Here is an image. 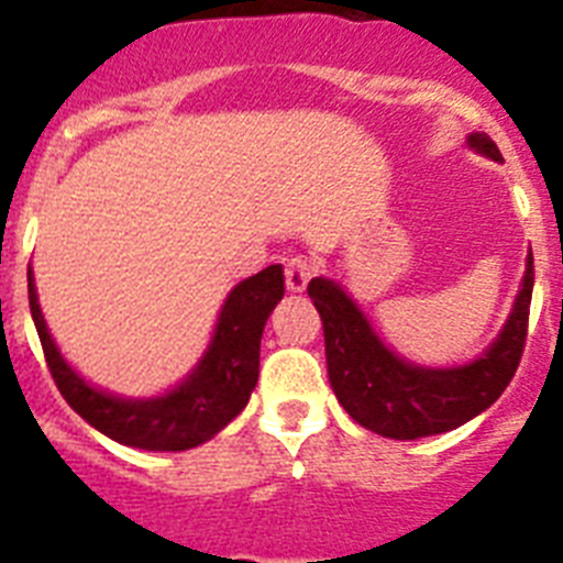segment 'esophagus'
I'll return each instance as SVG.
<instances>
[{"label":"esophagus","instance_id":"1","mask_svg":"<svg viewBox=\"0 0 563 563\" xmlns=\"http://www.w3.org/2000/svg\"><path fill=\"white\" fill-rule=\"evenodd\" d=\"M316 273V262L307 256H290L285 262V285L290 292H301Z\"/></svg>","mask_w":563,"mask_h":563}]
</instances>
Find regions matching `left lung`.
Masks as SVG:
<instances>
[{
	"label": "left lung",
	"instance_id": "left-lung-1",
	"mask_svg": "<svg viewBox=\"0 0 563 563\" xmlns=\"http://www.w3.org/2000/svg\"><path fill=\"white\" fill-rule=\"evenodd\" d=\"M467 143L501 161L499 146L485 132L471 134ZM307 292L324 324L327 369L346 415L380 437L417 440L474 420L510 386L527 343L533 253L527 258L525 287L501 335L485 355L460 369H420L400 361L383 346L352 298L330 278H312Z\"/></svg>",
	"mask_w": 563,
	"mask_h": 563
}]
</instances>
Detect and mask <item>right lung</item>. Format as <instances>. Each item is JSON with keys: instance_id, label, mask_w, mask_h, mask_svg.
<instances>
[{"instance_id": "obj_1", "label": "right lung", "mask_w": 563, "mask_h": 563, "mask_svg": "<svg viewBox=\"0 0 563 563\" xmlns=\"http://www.w3.org/2000/svg\"><path fill=\"white\" fill-rule=\"evenodd\" d=\"M27 296L44 361L69 409L121 445L143 451H186L211 440L247 406L258 380V343L267 316L285 296V273L282 265H271L233 287L200 366L172 395L157 400H121L84 383L58 355L44 327L30 271Z\"/></svg>"}]
</instances>
